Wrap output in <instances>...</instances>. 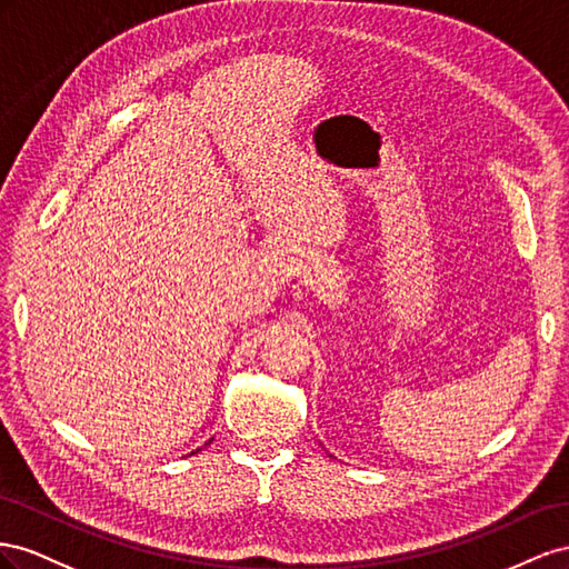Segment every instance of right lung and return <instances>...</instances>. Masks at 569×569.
Returning <instances> with one entry per match:
<instances>
[{"label":"right lung","mask_w":569,"mask_h":569,"mask_svg":"<svg viewBox=\"0 0 569 569\" xmlns=\"http://www.w3.org/2000/svg\"><path fill=\"white\" fill-rule=\"evenodd\" d=\"M200 450V448H198ZM198 450H192V452H198ZM192 452H190V456H192Z\"/></svg>","instance_id":"obj_1"}]
</instances>
